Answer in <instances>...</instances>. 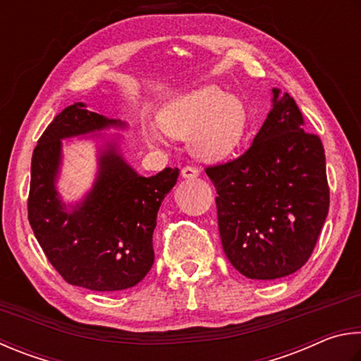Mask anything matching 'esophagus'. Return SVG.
Segmentation results:
<instances>
[{"label": "esophagus", "mask_w": 361, "mask_h": 361, "mask_svg": "<svg viewBox=\"0 0 361 361\" xmlns=\"http://www.w3.org/2000/svg\"><path fill=\"white\" fill-rule=\"evenodd\" d=\"M182 177H185V179H195L200 174V169L197 166H192V164H187V166L182 168L180 171Z\"/></svg>", "instance_id": "34e87169"}]
</instances>
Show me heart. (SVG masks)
I'll use <instances>...</instances> for the list:
<instances>
[{
    "label": "heart",
    "instance_id": "b5f03b06",
    "mask_svg": "<svg viewBox=\"0 0 361 361\" xmlns=\"http://www.w3.org/2000/svg\"><path fill=\"white\" fill-rule=\"evenodd\" d=\"M160 125L169 135L192 137L200 158L220 160L243 141L249 114L236 97H226L217 87H204L176 98L160 112ZM150 142L160 141V133L147 131Z\"/></svg>",
    "mask_w": 361,
    "mask_h": 361
}]
</instances>
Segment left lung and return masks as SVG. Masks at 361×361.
Here are the masks:
<instances>
[{
	"mask_svg": "<svg viewBox=\"0 0 361 361\" xmlns=\"http://www.w3.org/2000/svg\"><path fill=\"white\" fill-rule=\"evenodd\" d=\"M217 190L226 258L249 279L271 281L306 264L330 207L325 150L305 131L288 93L273 90V109L243 155L206 166Z\"/></svg>",
	"mask_w": 361,
	"mask_h": 361,
	"instance_id": "obj_1",
	"label": "left lung"
}]
</instances>
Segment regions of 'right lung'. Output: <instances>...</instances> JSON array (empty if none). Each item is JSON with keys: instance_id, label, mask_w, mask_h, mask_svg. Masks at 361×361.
<instances>
[{"instance_id": "right-lung-1", "label": "right lung", "mask_w": 361, "mask_h": 361, "mask_svg": "<svg viewBox=\"0 0 361 361\" xmlns=\"http://www.w3.org/2000/svg\"><path fill=\"white\" fill-rule=\"evenodd\" d=\"M109 125L122 123L74 103L49 123L31 157L28 220L37 243L63 279L94 292L135 287L149 273L157 214L179 177L177 168L137 176L109 144L99 155L93 190L65 212L55 190L61 139Z\"/></svg>"}]
</instances>
